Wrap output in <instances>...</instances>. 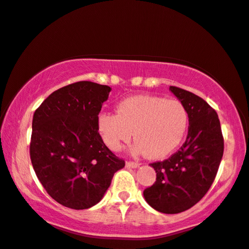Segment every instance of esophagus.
<instances>
[{
	"mask_svg": "<svg viewBox=\"0 0 249 249\" xmlns=\"http://www.w3.org/2000/svg\"><path fill=\"white\" fill-rule=\"evenodd\" d=\"M125 165H127L128 167H131V168H137L139 167V163H137V161H131V160H128L127 163H125Z\"/></svg>",
	"mask_w": 249,
	"mask_h": 249,
	"instance_id": "esophagus-1",
	"label": "esophagus"
}]
</instances>
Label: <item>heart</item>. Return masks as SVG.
Masks as SVG:
<instances>
[{
	"mask_svg": "<svg viewBox=\"0 0 249 249\" xmlns=\"http://www.w3.org/2000/svg\"><path fill=\"white\" fill-rule=\"evenodd\" d=\"M117 113L99 117V132L111 150L135 139V149L156 160L167 156L184 138L189 116L178 100L136 95L121 101Z\"/></svg>",
	"mask_w": 249,
	"mask_h": 249,
	"instance_id": "obj_1",
	"label": "heart"
}]
</instances>
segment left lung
<instances>
[{"instance_id": "obj_1", "label": "left lung", "mask_w": 249, "mask_h": 249, "mask_svg": "<svg viewBox=\"0 0 249 249\" xmlns=\"http://www.w3.org/2000/svg\"><path fill=\"white\" fill-rule=\"evenodd\" d=\"M169 89L185 107L189 131L179 150L150 164L156 182L143 196L155 210L174 214L192 208L210 189L223 155V137L217 112L203 99L176 86Z\"/></svg>"}]
</instances>
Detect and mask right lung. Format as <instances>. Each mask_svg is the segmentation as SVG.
I'll use <instances>...</instances> for the list:
<instances>
[{
    "label": "right lung",
    "mask_w": 249,
    "mask_h": 249,
    "mask_svg": "<svg viewBox=\"0 0 249 249\" xmlns=\"http://www.w3.org/2000/svg\"><path fill=\"white\" fill-rule=\"evenodd\" d=\"M110 91L98 83H73L53 92L34 114L32 166L64 207L83 210L99 203L114 173L124 167L99 133V113Z\"/></svg>",
    "instance_id": "1"
}]
</instances>
